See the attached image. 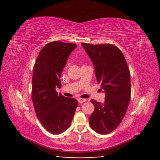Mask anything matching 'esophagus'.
Instances as JSON below:
<instances>
[{
  "instance_id": "34e87169",
  "label": "esophagus",
  "mask_w": 160,
  "mask_h": 160,
  "mask_svg": "<svg viewBox=\"0 0 160 160\" xmlns=\"http://www.w3.org/2000/svg\"><path fill=\"white\" fill-rule=\"evenodd\" d=\"M86 101H87V99H86L79 98V99H78V102H79V103H84V102H85Z\"/></svg>"
}]
</instances>
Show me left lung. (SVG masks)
Wrapping results in <instances>:
<instances>
[{
    "label": "left lung",
    "mask_w": 160,
    "mask_h": 160,
    "mask_svg": "<svg viewBox=\"0 0 160 160\" xmlns=\"http://www.w3.org/2000/svg\"><path fill=\"white\" fill-rule=\"evenodd\" d=\"M94 65L98 84L105 93L103 103L91 99L95 110L89 118L91 128L108 134L118 127L131 98L130 72L124 55L113 45L81 43Z\"/></svg>",
    "instance_id": "obj_1"
}]
</instances>
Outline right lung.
Here are the masks:
<instances>
[{"label": "right lung", "instance_id": "obj_1", "mask_svg": "<svg viewBox=\"0 0 160 160\" xmlns=\"http://www.w3.org/2000/svg\"><path fill=\"white\" fill-rule=\"evenodd\" d=\"M77 47L73 43L53 41L43 47L32 70V101L37 117L52 134H60L70 126L78 101L58 95L60 77L68 57Z\"/></svg>", "mask_w": 160, "mask_h": 160}]
</instances>
